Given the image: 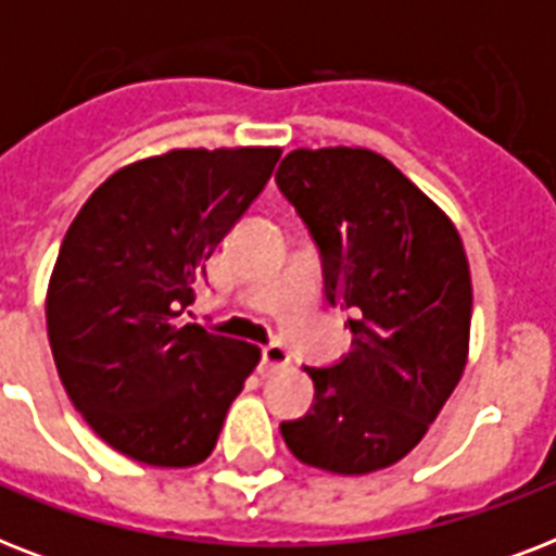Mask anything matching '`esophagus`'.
<instances>
[{
    "mask_svg": "<svg viewBox=\"0 0 556 556\" xmlns=\"http://www.w3.org/2000/svg\"><path fill=\"white\" fill-rule=\"evenodd\" d=\"M291 364V355H288L286 346H279V343H270V346L262 349V364H260V375L262 378H268L277 369Z\"/></svg>",
    "mask_w": 556,
    "mask_h": 556,
    "instance_id": "obj_1",
    "label": "esophagus"
}]
</instances>
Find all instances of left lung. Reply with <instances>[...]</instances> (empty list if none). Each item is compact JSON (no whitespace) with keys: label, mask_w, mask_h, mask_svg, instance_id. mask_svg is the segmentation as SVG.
I'll use <instances>...</instances> for the list:
<instances>
[{"label":"left lung","mask_w":556,"mask_h":556,"mask_svg":"<svg viewBox=\"0 0 556 556\" xmlns=\"http://www.w3.org/2000/svg\"><path fill=\"white\" fill-rule=\"evenodd\" d=\"M277 185L323 253L326 296L352 312V352L305 371L314 406L282 421L303 465L366 476L413 453L462 380L473 286L453 218L364 147L288 152Z\"/></svg>","instance_id":"8db88e82"}]
</instances>
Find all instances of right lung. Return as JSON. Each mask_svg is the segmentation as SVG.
<instances>
[{"label":"right lung","instance_id":"1","mask_svg":"<svg viewBox=\"0 0 556 556\" xmlns=\"http://www.w3.org/2000/svg\"><path fill=\"white\" fill-rule=\"evenodd\" d=\"M279 155L199 147L132 161L60 244L46 294L56 375L91 430L141 465H201L260 364V346L178 317Z\"/></svg>","mask_w":556,"mask_h":556}]
</instances>
